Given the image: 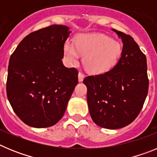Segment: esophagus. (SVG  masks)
Segmentation results:
<instances>
[{"instance_id":"1","label":"esophagus","mask_w":157,"mask_h":157,"mask_svg":"<svg viewBox=\"0 0 157 157\" xmlns=\"http://www.w3.org/2000/svg\"><path fill=\"white\" fill-rule=\"evenodd\" d=\"M84 77H85V75L83 74L82 72H79L78 73V82H82Z\"/></svg>"}]
</instances>
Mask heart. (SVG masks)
<instances>
[{
    "instance_id": "b5f03b06",
    "label": "heart",
    "mask_w": 157,
    "mask_h": 157,
    "mask_svg": "<svg viewBox=\"0 0 157 157\" xmlns=\"http://www.w3.org/2000/svg\"><path fill=\"white\" fill-rule=\"evenodd\" d=\"M121 53L120 43L102 34H81L78 36L75 45L71 41H67L63 45V55L67 63H76L82 55L86 68L94 73L110 70Z\"/></svg>"
}]
</instances>
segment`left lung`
<instances>
[{"label": "left lung", "mask_w": 157, "mask_h": 157, "mask_svg": "<svg viewBox=\"0 0 157 157\" xmlns=\"http://www.w3.org/2000/svg\"><path fill=\"white\" fill-rule=\"evenodd\" d=\"M123 43L117 63L103 74L87 76V103L93 121L106 129L129 125L141 112L149 90L145 55L131 36L112 29Z\"/></svg>", "instance_id": "1"}]
</instances>
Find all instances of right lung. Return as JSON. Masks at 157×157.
I'll return each instance as SVG.
<instances>
[{
	"instance_id": "right-lung-1",
	"label": "right lung",
	"mask_w": 157,
	"mask_h": 157,
	"mask_svg": "<svg viewBox=\"0 0 157 157\" xmlns=\"http://www.w3.org/2000/svg\"><path fill=\"white\" fill-rule=\"evenodd\" d=\"M70 33L63 25L32 32L11 56L7 97L15 113L30 127L45 128L58 123L78 84L77 69L62 62Z\"/></svg>"
}]
</instances>
